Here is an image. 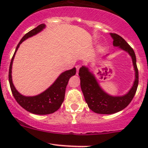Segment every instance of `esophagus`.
<instances>
[{
  "label": "esophagus",
  "instance_id": "34e87169",
  "mask_svg": "<svg viewBox=\"0 0 148 148\" xmlns=\"http://www.w3.org/2000/svg\"><path fill=\"white\" fill-rule=\"evenodd\" d=\"M79 68H80V66L79 65H77V66H76V69H77V74H78L79 69Z\"/></svg>",
  "mask_w": 148,
  "mask_h": 148
}]
</instances>
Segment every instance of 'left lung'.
Listing matches in <instances>:
<instances>
[{
  "label": "left lung",
  "mask_w": 148,
  "mask_h": 148,
  "mask_svg": "<svg viewBox=\"0 0 148 148\" xmlns=\"http://www.w3.org/2000/svg\"><path fill=\"white\" fill-rule=\"evenodd\" d=\"M110 35L113 38V45L119 46L122 50L126 51L132 57L135 71V79L133 86L127 94L122 97L110 96L102 90L95 76L89 71V69L84 66H82L79 71V75L85 101L89 109L98 114H114L125 109L133 99L138 86V69L134 50L118 34L111 33Z\"/></svg>",
  "instance_id": "obj_1"
}]
</instances>
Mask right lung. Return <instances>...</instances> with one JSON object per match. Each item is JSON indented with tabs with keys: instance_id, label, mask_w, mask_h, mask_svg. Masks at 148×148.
Instances as JSON below:
<instances>
[{
	"instance_id": "1",
	"label": "right lung",
	"mask_w": 148,
	"mask_h": 148,
	"mask_svg": "<svg viewBox=\"0 0 148 148\" xmlns=\"http://www.w3.org/2000/svg\"><path fill=\"white\" fill-rule=\"evenodd\" d=\"M44 28H45V24H41L25 34V36L21 38L16 47L15 53L12 57L11 62H10L9 72H8V79H9L10 89H11L12 94L16 99V102L28 112L36 114H51V113L57 111L60 108L61 105L64 99L66 87L69 80L72 76L75 75L76 74L75 67L73 68L72 69L68 70V71L62 73L50 87H49L46 91L36 96H23L16 90L12 82L11 76L12 64H13V61L16 52L17 51L20 44L23 41L39 33Z\"/></svg>"
}]
</instances>
